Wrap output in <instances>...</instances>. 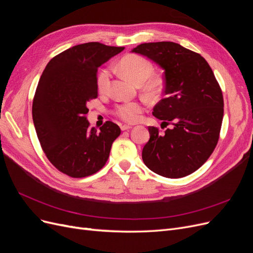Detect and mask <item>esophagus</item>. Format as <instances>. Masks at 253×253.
Here are the masks:
<instances>
[{"instance_id":"esophagus-1","label":"esophagus","mask_w":253,"mask_h":253,"mask_svg":"<svg viewBox=\"0 0 253 253\" xmlns=\"http://www.w3.org/2000/svg\"><path fill=\"white\" fill-rule=\"evenodd\" d=\"M131 128H132L131 126H127V125L121 126V129H122V131H127V129H131Z\"/></svg>"}]
</instances>
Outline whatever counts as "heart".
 Segmentation results:
<instances>
[{
  "label": "heart",
  "instance_id": "1",
  "mask_svg": "<svg viewBox=\"0 0 253 253\" xmlns=\"http://www.w3.org/2000/svg\"><path fill=\"white\" fill-rule=\"evenodd\" d=\"M119 68L126 77L135 83L141 84L147 81L154 73V66L148 59L138 55H127L122 58L119 62ZM111 70L109 67L103 68L97 76V87L100 93H105L109 88L111 81ZM147 90L151 94L159 93L162 89V81L157 78L149 79ZM144 103L141 101H126L120 103L115 109V115L121 120L128 124L138 121L143 112Z\"/></svg>",
  "mask_w": 253,
  "mask_h": 253
}]
</instances>
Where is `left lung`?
Listing matches in <instances>:
<instances>
[{
    "label": "left lung",
    "instance_id": "1",
    "mask_svg": "<svg viewBox=\"0 0 253 253\" xmlns=\"http://www.w3.org/2000/svg\"><path fill=\"white\" fill-rule=\"evenodd\" d=\"M132 51L164 68L165 98L154 106L153 115L173 126L163 134L149 126L143 163L164 177L190 175L208 160L219 138L224 116L219 84L205 58L177 43H143Z\"/></svg>",
    "mask_w": 253,
    "mask_h": 253
}]
</instances>
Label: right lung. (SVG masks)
<instances>
[{
  "label": "right lung",
  "mask_w": 253,
  "mask_h": 253,
  "mask_svg": "<svg viewBox=\"0 0 253 253\" xmlns=\"http://www.w3.org/2000/svg\"><path fill=\"white\" fill-rule=\"evenodd\" d=\"M125 47L88 42L68 48L47 63L33 101L38 139L57 170L82 178L108 162L120 127L105 121L97 132L89 127L86 103L98 97L97 71Z\"/></svg>",
  "instance_id": "add662e5"
}]
</instances>
